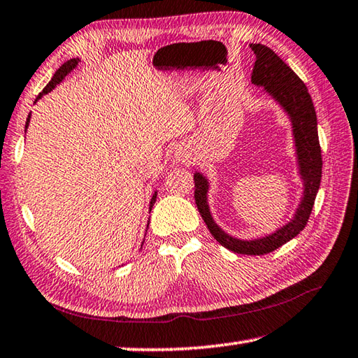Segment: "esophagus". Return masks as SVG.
<instances>
[{"label":"esophagus","mask_w":358,"mask_h":358,"mask_svg":"<svg viewBox=\"0 0 358 358\" xmlns=\"http://www.w3.org/2000/svg\"><path fill=\"white\" fill-rule=\"evenodd\" d=\"M177 157H178V161H181V159H186V155L183 153V151H177Z\"/></svg>","instance_id":"34e87169"}]
</instances>
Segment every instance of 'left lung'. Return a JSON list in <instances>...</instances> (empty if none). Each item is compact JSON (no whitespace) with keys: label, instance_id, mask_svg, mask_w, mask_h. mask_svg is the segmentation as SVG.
<instances>
[{"label":"left lung","instance_id":"left-lung-1","mask_svg":"<svg viewBox=\"0 0 358 358\" xmlns=\"http://www.w3.org/2000/svg\"><path fill=\"white\" fill-rule=\"evenodd\" d=\"M250 47L256 55L251 82L256 87H262V92L268 94L282 108L292 126L296 171H299L303 185L300 203L292 220L278 227L275 232L260 238L241 240L224 232L215 222L208 207L210 183L208 178L201 172L194 173V183H196L194 199H196L199 213L203 217L217 243L237 254L262 256V254L278 250L305 229L320 186L322 156H320L316 110H314L313 99L308 93L306 85L271 48L262 44H250Z\"/></svg>","mask_w":358,"mask_h":358}]
</instances>
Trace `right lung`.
<instances>
[{"mask_svg":"<svg viewBox=\"0 0 358 358\" xmlns=\"http://www.w3.org/2000/svg\"><path fill=\"white\" fill-rule=\"evenodd\" d=\"M80 63V59L78 58H72V59H68V62H66L62 68H59L55 74H53V77H52V80L47 83V87L42 90V93H39V96L38 98H36V101H34V104L36 102H38L42 96L44 94H47V93H50L53 88L57 87L58 83H62L63 82V78L69 74L71 71H74L76 68H77V64ZM29 118H31V115H28V118H27V124H25V132H27V129H28V124H29ZM156 196H157V191H155L153 192V196H151V201H150V211H151V208H153V205H155V202H156Z\"/></svg>","mask_w":358,"mask_h":358,"instance_id":"add662e5","label":"right lung"}]
</instances>
